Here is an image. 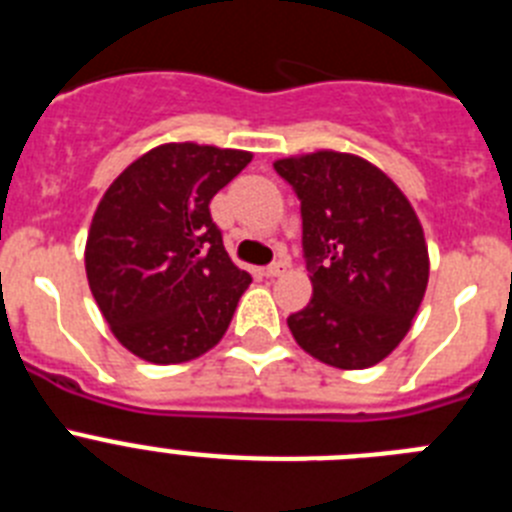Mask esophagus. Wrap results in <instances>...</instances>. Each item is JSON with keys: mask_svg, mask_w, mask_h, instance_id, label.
I'll use <instances>...</instances> for the list:
<instances>
[{"mask_svg": "<svg viewBox=\"0 0 512 512\" xmlns=\"http://www.w3.org/2000/svg\"><path fill=\"white\" fill-rule=\"evenodd\" d=\"M284 271H287V261H277V264L266 266V269H264V274H266V277H271V279H274V277H282Z\"/></svg>", "mask_w": 512, "mask_h": 512, "instance_id": "obj_1", "label": "esophagus"}]
</instances>
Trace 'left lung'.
<instances>
[{"instance_id":"1","label":"left lung","mask_w":512,"mask_h":512,"mask_svg":"<svg viewBox=\"0 0 512 512\" xmlns=\"http://www.w3.org/2000/svg\"><path fill=\"white\" fill-rule=\"evenodd\" d=\"M295 187L312 297L287 318L302 351L369 369L400 346L428 287V246L410 200L366 158L315 151L274 161Z\"/></svg>"}]
</instances>
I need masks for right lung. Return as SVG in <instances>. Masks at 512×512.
Here are the masks:
<instances>
[{"instance_id": "1", "label": "right lung", "mask_w": 512, "mask_h": 512, "mask_svg": "<svg viewBox=\"0 0 512 512\" xmlns=\"http://www.w3.org/2000/svg\"><path fill=\"white\" fill-rule=\"evenodd\" d=\"M253 153L164 143L107 187L89 225V289L117 341L151 364H184L225 336L251 274L233 264L210 200Z\"/></svg>"}]
</instances>
